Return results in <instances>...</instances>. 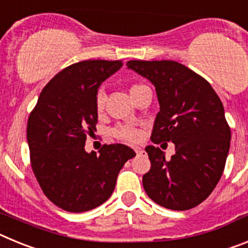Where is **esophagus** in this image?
Listing matches in <instances>:
<instances>
[{"instance_id": "1", "label": "esophagus", "mask_w": 248, "mask_h": 248, "mask_svg": "<svg viewBox=\"0 0 248 248\" xmlns=\"http://www.w3.org/2000/svg\"><path fill=\"white\" fill-rule=\"evenodd\" d=\"M134 151H135V153H137L138 155L143 154V150H141V149H140V148H134Z\"/></svg>"}]
</instances>
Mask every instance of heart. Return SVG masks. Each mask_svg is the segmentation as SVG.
<instances>
[{
  "instance_id": "b5f03b06",
  "label": "heart",
  "mask_w": 248,
  "mask_h": 248,
  "mask_svg": "<svg viewBox=\"0 0 248 248\" xmlns=\"http://www.w3.org/2000/svg\"><path fill=\"white\" fill-rule=\"evenodd\" d=\"M141 87H144L143 84H133L130 85V88H129V94H130V97H133V94L135 93L137 91H139ZM104 102H105V97L104 93L102 91H99L95 95V110L97 113H102L104 110ZM111 134L114 137L117 138V139L123 140V141H126V143H137L139 141L140 137H141V133L138 128L133 125H118L111 130Z\"/></svg>"
}]
</instances>
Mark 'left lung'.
<instances>
[{"mask_svg": "<svg viewBox=\"0 0 248 248\" xmlns=\"http://www.w3.org/2000/svg\"><path fill=\"white\" fill-rule=\"evenodd\" d=\"M128 68L155 85L160 110L151 133L154 144H175L165 159L160 148H145L151 168L143 186L151 200L170 210H190L214 191L225 169L231 130L220 98L205 78L175 61H129Z\"/></svg>", "mask_w": 248, "mask_h": 248, "instance_id": "8db88e82", "label": "left lung"}]
</instances>
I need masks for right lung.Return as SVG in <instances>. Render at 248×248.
Returning a JSON list of instances; mask_svg holds the SVG:
<instances>
[{
  "instance_id": "right-lung-1",
  "label": "right lung",
  "mask_w": 248,
  "mask_h": 248,
  "mask_svg": "<svg viewBox=\"0 0 248 248\" xmlns=\"http://www.w3.org/2000/svg\"><path fill=\"white\" fill-rule=\"evenodd\" d=\"M122 61H82L52 78L39 94L27 123L30 157L43 194L68 212H84L110 198L124 164L135 156L123 144L84 150L98 123L95 95Z\"/></svg>"
}]
</instances>
